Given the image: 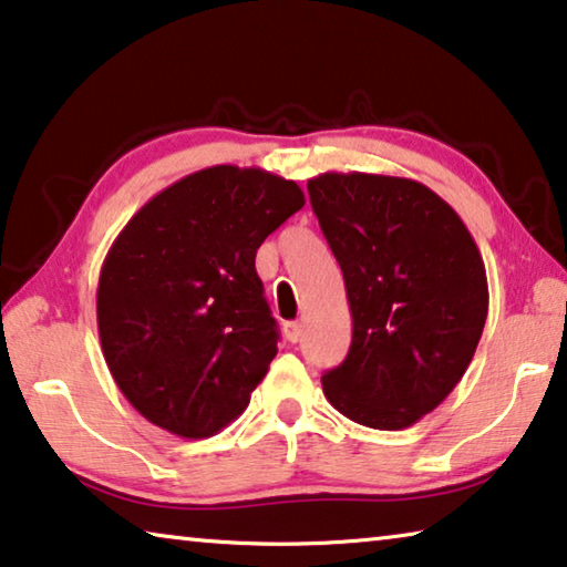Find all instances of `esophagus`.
<instances>
[{
  "label": "esophagus",
  "instance_id": "esophagus-1",
  "mask_svg": "<svg viewBox=\"0 0 567 567\" xmlns=\"http://www.w3.org/2000/svg\"><path fill=\"white\" fill-rule=\"evenodd\" d=\"M282 330H285V338L290 340V343H300V338H302V326H300V322H285Z\"/></svg>",
  "mask_w": 567,
  "mask_h": 567
}]
</instances>
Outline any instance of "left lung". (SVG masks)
<instances>
[{"label": "left lung", "mask_w": 567, "mask_h": 567, "mask_svg": "<svg viewBox=\"0 0 567 567\" xmlns=\"http://www.w3.org/2000/svg\"><path fill=\"white\" fill-rule=\"evenodd\" d=\"M308 192L353 318L322 391L355 424L406 429L454 391L477 350L489 308L477 241L413 178L328 171Z\"/></svg>", "instance_id": "obj_1"}]
</instances>
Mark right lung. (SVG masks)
Masks as SVG:
<instances>
[{"label":"right lung","mask_w":567,"mask_h":567,"mask_svg":"<svg viewBox=\"0 0 567 567\" xmlns=\"http://www.w3.org/2000/svg\"><path fill=\"white\" fill-rule=\"evenodd\" d=\"M302 206V188L282 176L212 166L158 192L115 237L97 336L143 419L206 439L247 409L280 338L255 257Z\"/></svg>","instance_id":"add662e5"}]
</instances>
